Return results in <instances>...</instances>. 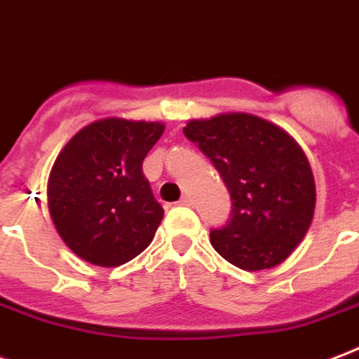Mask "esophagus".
<instances>
[{"instance_id": "esophagus-1", "label": "esophagus", "mask_w": 359, "mask_h": 359, "mask_svg": "<svg viewBox=\"0 0 359 359\" xmlns=\"http://www.w3.org/2000/svg\"><path fill=\"white\" fill-rule=\"evenodd\" d=\"M179 203L180 205H186V207H191V205H194V199H191L190 196H182Z\"/></svg>"}]
</instances>
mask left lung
<instances>
[{"label":"left lung","instance_id":"8db88e82","mask_svg":"<svg viewBox=\"0 0 359 359\" xmlns=\"http://www.w3.org/2000/svg\"><path fill=\"white\" fill-rule=\"evenodd\" d=\"M186 139L222 177L231 199L228 224L210 229L215 250L246 271L288 258L313 222L316 188L294 139L252 114L191 120Z\"/></svg>","mask_w":359,"mask_h":359}]
</instances>
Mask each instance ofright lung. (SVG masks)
<instances>
[{"mask_svg": "<svg viewBox=\"0 0 359 359\" xmlns=\"http://www.w3.org/2000/svg\"><path fill=\"white\" fill-rule=\"evenodd\" d=\"M161 133L158 122L97 120L60 152L48 180V209L76 256L114 267L154 239L163 209L144 179L143 160Z\"/></svg>", "mask_w": 359, "mask_h": 359, "instance_id": "1", "label": "right lung"}]
</instances>
